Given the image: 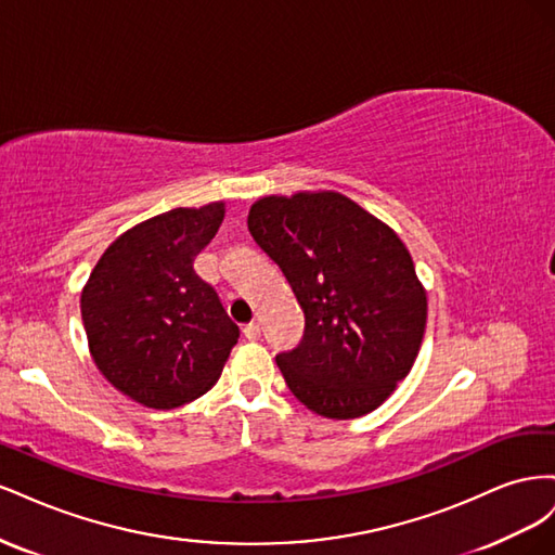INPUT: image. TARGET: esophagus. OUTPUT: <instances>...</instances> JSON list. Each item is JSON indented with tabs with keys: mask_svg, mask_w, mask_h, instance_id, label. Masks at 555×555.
<instances>
[{
	"mask_svg": "<svg viewBox=\"0 0 555 555\" xmlns=\"http://www.w3.org/2000/svg\"><path fill=\"white\" fill-rule=\"evenodd\" d=\"M243 335H245L247 340L255 343V340H259V338H261V326H259L257 322H251V324H247V326L243 328Z\"/></svg>",
	"mask_w": 555,
	"mask_h": 555,
	"instance_id": "esophagus-1",
	"label": "esophagus"
}]
</instances>
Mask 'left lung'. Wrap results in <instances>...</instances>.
<instances>
[{
  "mask_svg": "<svg viewBox=\"0 0 555 555\" xmlns=\"http://www.w3.org/2000/svg\"><path fill=\"white\" fill-rule=\"evenodd\" d=\"M247 229L306 314L304 340L275 357L289 391L328 418L377 410L412 371L426 331L408 247L338 192L263 196Z\"/></svg>",
  "mask_w": 555,
  "mask_h": 555,
  "instance_id": "8db88e82",
  "label": "left lung"
}]
</instances>
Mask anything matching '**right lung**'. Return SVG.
Here are the masks:
<instances>
[{
	"label": "right lung",
	"instance_id": "right-lung-1",
	"mask_svg": "<svg viewBox=\"0 0 555 555\" xmlns=\"http://www.w3.org/2000/svg\"><path fill=\"white\" fill-rule=\"evenodd\" d=\"M222 220V201L150 217L108 245L82 287L96 367L145 408L173 410L204 396L241 338L220 296L194 271Z\"/></svg>",
	"mask_w": 555,
	"mask_h": 555
}]
</instances>
